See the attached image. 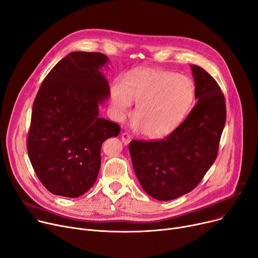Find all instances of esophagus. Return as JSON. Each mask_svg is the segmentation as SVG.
<instances>
[{
    "label": "esophagus",
    "instance_id": "1",
    "mask_svg": "<svg viewBox=\"0 0 258 258\" xmlns=\"http://www.w3.org/2000/svg\"><path fill=\"white\" fill-rule=\"evenodd\" d=\"M120 140H122L124 145H128L131 142V136L128 133L124 132V133H122V135H120Z\"/></svg>",
    "mask_w": 258,
    "mask_h": 258
}]
</instances>
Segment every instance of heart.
Segmentation results:
<instances>
[{
    "label": "heart",
    "mask_w": 258,
    "mask_h": 258,
    "mask_svg": "<svg viewBox=\"0 0 258 258\" xmlns=\"http://www.w3.org/2000/svg\"><path fill=\"white\" fill-rule=\"evenodd\" d=\"M196 89L190 78L177 73L138 69L128 73L122 83L110 88V107L116 120L129 112L136 103L134 125L148 138L171 133L190 109Z\"/></svg>",
    "instance_id": "1"
}]
</instances>
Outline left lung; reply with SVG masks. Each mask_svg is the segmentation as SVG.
Here are the masks:
<instances>
[{"label": "left lung", "mask_w": 258, "mask_h": 258, "mask_svg": "<svg viewBox=\"0 0 258 258\" xmlns=\"http://www.w3.org/2000/svg\"><path fill=\"white\" fill-rule=\"evenodd\" d=\"M197 104L184 122L164 140L129 144L134 173L144 190L159 201L191 191L215 162L225 126L226 108L216 80L190 66Z\"/></svg>", "instance_id": "8db88e82"}]
</instances>
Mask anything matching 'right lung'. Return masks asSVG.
I'll return each instance as SVG.
<instances>
[{"instance_id": "add662e5", "label": "right lung", "mask_w": 258, "mask_h": 258, "mask_svg": "<svg viewBox=\"0 0 258 258\" xmlns=\"http://www.w3.org/2000/svg\"><path fill=\"white\" fill-rule=\"evenodd\" d=\"M102 53L72 52L51 70L35 98L28 155L49 191L77 198L94 185L102 144L118 135L115 123L99 116L110 89Z\"/></svg>"}]
</instances>
